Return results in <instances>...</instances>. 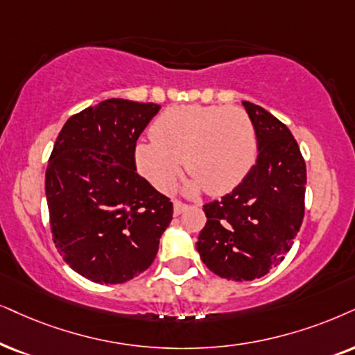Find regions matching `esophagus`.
Segmentation results:
<instances>
[{"instance_id": "1", "label": "esophagus", "mask_w": 355, "mask_h": 355, "mask_svg": "<svg viewBox=\"0 0 355 355\" xmlns=\"http://www.w3.org/2000/svg\"><path fill=\"white\" fill-rule=\"evenodd\" d=\"M187 208H188V205L183 203V201H178V200L173 201V214H175V216L182 214Z\"/></svg>"}]
</instances>
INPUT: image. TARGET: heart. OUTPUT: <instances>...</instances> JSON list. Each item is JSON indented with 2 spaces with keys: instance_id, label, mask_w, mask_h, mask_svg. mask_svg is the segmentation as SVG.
Wrapping results in <instances>:
<instances>
[{
  "instance_id": "1",
  "label": "heart",
  "mask_w": 355,
  "mask_h": 355,
  "mask_svg": "<svg viewBox=\"0 0 355 355\" xmlns=\"http://www.w3.org/2000/svg\"><path fill=\"white\" fill-rule=\"evenodd\" d=\"M152 139L137 142L139 172L160 190H170L185 167L193 188L224 195L239 187L257 160L252 119L236 106L187 105L165 110L150 128Z\"/></svg>"
}]
</instances>
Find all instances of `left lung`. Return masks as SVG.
<instances>
[{
    "label": "left lung",
    "mask_w": 355,
    "mask_h": 355,
    "mask_svg": "<svg viewBox=\"0 0 355 355\" xmlns=\"http://www.w3.org/2000/svg\"><path fill=\"white\" fill-rule=\"evenodd\" d=\"M257 132V162L234 190L203 206L196 242L203 263L221 278L267 275L293 245L304 216L306 165L290 129L262 106L242 101Z\"/></svg>",
    "instance_id": "obj_1"
}]
</instances>
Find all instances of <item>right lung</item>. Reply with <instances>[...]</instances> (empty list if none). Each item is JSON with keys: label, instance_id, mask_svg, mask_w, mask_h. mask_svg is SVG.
<instances>
[{"label": "right lung", "instance_id": "obj_1", "mask_svg": "<svg viewBox=\"0 0 355 355\" xmlns=\"http://www.w3.org/2000/svg\"><path fill=\"white\" fill-rule=\"evenodd\" d=\"M155 103L121 98L67 121L46 172L52 239L75 272L95 284H124L154 262L173 205L137 173L134 147Z\"/></svg>", "mask_w": 355, "mask_h": 355}]
</instances>
